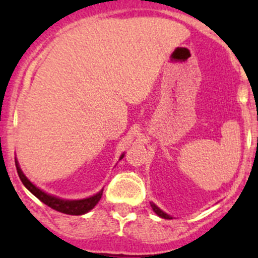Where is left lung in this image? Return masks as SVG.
Masks as SVG:
<instances>
[{"mask_svg": "<svg viewBox=\"0 0 258 258\" xmlns=\"http://www.w3.org/2000/svg\"><path fill=\"white\" fill-rule=\"evenodd\" d=\"M151 207H152V210L155 211V212L157 213V215L160 216V217H162V218H167V220H171V218H172V217H171V216H168L167 213H165V212H163V211H161L160 209H158V207L156 206L155 204H151Z\"/></svg>", "mask_w": 258, "mask_h": 258, "instance_id": "obj_1", "label": "left lung"}]
</instances>
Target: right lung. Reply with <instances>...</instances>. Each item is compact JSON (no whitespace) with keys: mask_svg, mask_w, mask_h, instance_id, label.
Listing matches in <instances>:
<instances>
[{"mask_svg":"<svg viewBox=\"0 0 258 258\" xmlns=\"http://www.w3.org/2000/svg\"><path fill=\"white\" fill-rule=\"evenodd\" d=\"M123 157V155L121 156V158ZM16 162V168H17V173H18V177H20L22 183L25 184L26 188L31 192V194L35 195L41 202L46 205V206L51 207L52 210L54 211H58V212L62 213H66V215H74V216H79V215H83V213L88 212L90 210H92L96 205L98 204V201L101 200V196H102V191L98 192L97 195L95 196L90 197V199H85V200H76V201H70V200H62L58 199V197H54L51 196V195L45 194L43 191H41L40 188L35 186L32 182H30L26 177L25 175L22 173L21 168L18 167V163L17 161Z\"/></svg>","mask_w":258,"mask_h":258,"instance_id":"1","label":"right lung"}]
</instances>
